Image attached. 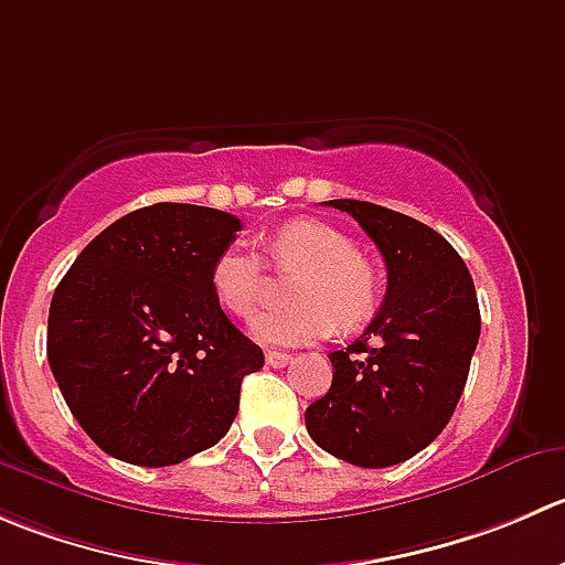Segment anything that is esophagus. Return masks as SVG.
I'll return each mask as SVG.
<instances>
[{
    "instance_id": "esophagus-1",
    "label": "esophagus",
    "mask_w": 565,
    "mask_h": 565,
    "mask_svg": "<svg viewBox=\"0 0 565 565\" xmlns=\"http://www.w3.org/2000/svg\"><path fill=\"white\" fill-rule=\"evenodd\" d=\"M265 361L267 366H287L289 364V353H281V350H267L265 353Z\"/></svg>"
}]
</instances>
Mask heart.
<instances>
[{"label": "heart", "instance_id": "b5f03b06", "mask_svg": "<svg viewBox=\"0 0 565 565\" xmlns=\"http://www.w3.org/2000/svg\"><path fill=\"white\" fill-rule=\"evenodd\" d=\"M278 270H303L292 287V309H267L250 320V333L265 344H306L328 337L333 326H364L381 300V276L359 254V245L322 221H292L270 239ZM265 262L254 245H226L212 262L210 284L217 303L234 317H248L265 289Z\"/></svg>", "mask_w": 565, "mask_h": 565}]
</instances>
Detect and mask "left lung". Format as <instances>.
<instances>
[{
    "instance_id": "1",
    "label": "left lung",
    "mask_w": 565,
    "mask_h": 565,
    "mask_svg": "<svg viewBox=\"0 0 565 565\" xmlns=\"http://www.w3.org/2000/svg\"><path fill=\"white\" fill-rule=\"evenodd\" d=\"M353 215L386 262V298L350 348L333 350L326 397L306 430L364 469L408 461L447 428L480 339L475 281L458 250L425 223L370 204L326 201Z\"/></svg>"
}]
</instances>
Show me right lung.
<instances>
[{
	"label": "right lung",
	"instance_id": "1",
	"mask_svg": "<svg viewBox=\"0 0 565 565\" xmlns=\"http://www.w3.org/2000/svg\"><path fill=\"white\" fill-rule=\"evenodd\" d=\"M239 228L210 206H143L90 239L54 289L49 366L107 456L171 467L232 428L243 377L265 364L210 284Z\"/></svg>",
	"mask_w": 565,
	"mask_h": 565
}]
</instances>
